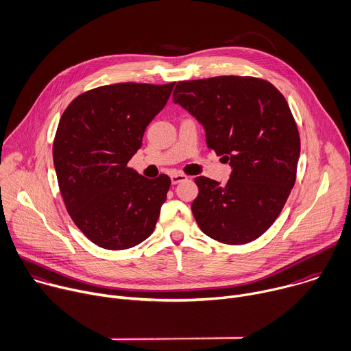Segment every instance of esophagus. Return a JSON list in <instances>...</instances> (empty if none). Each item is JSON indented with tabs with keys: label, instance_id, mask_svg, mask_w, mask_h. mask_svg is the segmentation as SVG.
I'll use <instances>...</instances> for the list:
<instances>
[{
	"label": "esophagus",
	"instance_id": "1",
	"mask_svg": "<svg viewBox=\"0 0 351 351\" xmlns=\"http://www.w3.org/2000/svg\"><path fill=\"white\" fill-rule=\"evenodd\" d=\"M170 178H171V184L176 185V184H178V182L186 180L188 177H186L185 174H181V173H173V174L170 176Z\"/></svg>",
	"mask_w": 351,
	"mask_h": 351
}]
</instances>
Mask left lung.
Masks as SVG:
<instances>
[{"mask_svg": "<svg viewBox=\"0 0 351 351\" xmlns=\"http://www.w3.org/2000/svg\"><path fill=\"white\" fill-rule=\"evenodd\" d=\"M173 102L203 125L207 147L232 169L226 185L195 178L191 208L199 228L227 245L257 239L296 181L300 136L287 99L265 80L219 76L177 83Z\"/></svg>", "mask_w": 351, "mask_h": 351, "instance_id": "1", "label": "left lung"}]
</instances>
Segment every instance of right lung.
Here are the masks:
<instances>
[{"label": "right lung", "instance_id": "1", "mask_svg": "<svg viewBox=\"0 0 351 351\" xmlns=\"http://www.w3.org/2000/svg\"><path fill=\"white\" fill-rule=\"evenodd\" d=\"M176 83H119L69 104L53 141V166L67 213L95 245L123 250L155 230L170 177L147 178L127 163Z\"/></svg>", "mask_w": 351, "mask_h": 351}]
</instances>
